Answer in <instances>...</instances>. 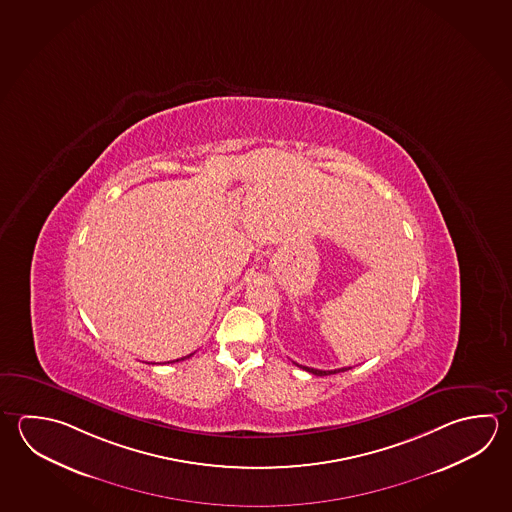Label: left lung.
<instances>
[{
  "instance_id": "8db88e82",
  "label": "left lung",
  "mask_w": 512,
  "mask_h": 512,
  "mask_svg": "<svg viewBox=\"0 0 512 512\" xmlns=\"http://www.w3.org/2000/svg\"><path fill=\"white\" fill-rule=\"evenodd\" d=\"M298 366L299 368H303V370H307V372L319 375V377H323V375H330V373L346 372V370H350V368H339V370H316V368H308V366H301V364H298Z\"/></svg>"
}]
</instances>
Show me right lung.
<instances>
[{
  "instance_id": "right-lung-1",
  "label": "right lung",
  "mask_w": 512,
  "mask_h": 512,
  "mask_svg": "<svg viewBox=\"0 0 512 512\" xmlns=\"http://www.w3.org/2000/svg\"><path fill=\"white\" fill-rule=\"evenodd\" d=\"M187 357H191V355H187ZM184 359H186V357H182V361H184ZM177 361H180V359H177Z\"/></svg>"
}]
</instances>
